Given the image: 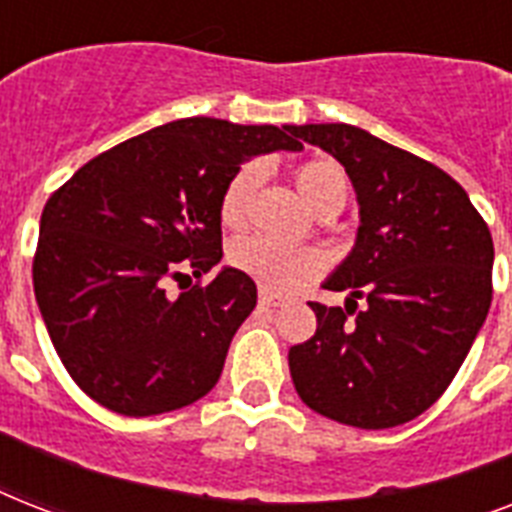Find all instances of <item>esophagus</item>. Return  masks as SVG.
I'll return each instance as SVG.
<instances>
[{"instance_id": "obj_1", "label": "esophagus", "mask_w": 512, "mask_h": 512, "mask_svg": "<svg viewBox=\"0 0 512 512\" xmlns=\"http://www.w3.org/2000/svg\"><path fill=\"white\" fill-rule=\"evenodd\" d=\"M260 305H268V308H281L284 305V297L273 295L268 289H260Z\"/></svg>"}]
</instances>
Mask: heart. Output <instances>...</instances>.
<instances>
[{
    "label": "heart",
    "instance_id": "1",
    "mask_svg": "<svg viewBox=\"0 0 512 512\" xmlns=\"http://www.w3.org/2000/svg\"><path fill=\"white\" fill-rule=\"evenodd\" d=\"M263 180L260 164H244L228 180L220 196V223L231 231H244L252 217L257 185ZM295 183L303 199L311 204L321 217L337 215L348 201V175L332 159H311L297 167ZM228 260L233 268L247 273L263 284V289L287 295L305 287L308 281L319 279L324 271V257L311 247H289L265 236H244L236 239L228 249Z\"/></svg>",
    "mask_w": 512,
    "mask_h": 512
}]
</instances>
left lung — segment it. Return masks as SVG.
Masks as SVG:
<instances>
[{
  "instance_id": "8db88e82",
  "label": "left lung",
  "mask_w": 512,
  "mask_h": 512,
  "mask_svg": "<svg viewBox=\"0 0 512 512\" xmlns=\"http://www.w3.org/2000/svg\"><path fill=\"white\" fill-rule=\"evenodd\" d=\"M295 135L345 167L361 225L324 284L350 292L348 305L311 303L319 324L289 348L292 382L329 420L396 428L436 404L486 321L492 233L454 177L404 148L350 124H303Z\"/></svg>"
}]
</instances>
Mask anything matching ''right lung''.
Returning <instances> with one entry per match:
<instances>
[{
  "label": "right lung",
  "mask_w": 512,
  "mask_h": 512,
  "mask_svg": "<svg viewBox=\"0 0 512 512\" xmlns=\"http://www.w3.org/2000/svg\"><path fill=\"white\" fill-rule=\"evenodd\" d=\"M279 148H303L295 127L177 119L98 154L47 199L34 295L92 401L148 417L215 388L257 305L255 281L236 268L201 284L223 257L220 196L241 164Z\"/></svg>",
  "instance_id": "add662e5"
}]
</instances>
